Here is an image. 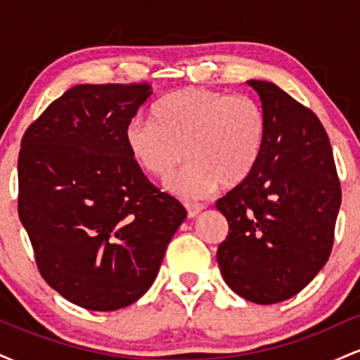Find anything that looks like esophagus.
<instances>
[{
  "mask_svg": "<svg viewBox=\"0 0 360 360\" xmlns=\"http://www.w3.org/2000/svg\"><path fill=\"white\" fill-rule=\"evenodd\" d=\"M186 210H188V217L194 218L203 212L205 205L203 203H186Z\"/></svg>",
  "mask_w": 360,
  "mask_h": 360,
  "instance_id": "esophagus-1",
  "label": "esophagus"
}]
</instances>
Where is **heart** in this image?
<instances>
[{"label": "heart", "mask_w": 360, "mask_h": 360, "mask_svg": "<svg viewBox=\"0 0 360 360\" xmlns=\"http://www.w3.org/2000/svg\"><path fill=\"white\" fill-rule=\"evenodd\" d=\"M152 115L154 122L134 118L127 125L128 152L154 177L169 176L188 157L183 171L167 181V188L181 196H206L218 184L235 188L262 155L266 115L250 96L184 88L164 96Z\"/></svg>", "instance_id": "obj_1"}]
</instances>
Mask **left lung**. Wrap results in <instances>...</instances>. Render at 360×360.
Returning <instances> with one entry per match:
<instances>
[{"label": "left lung", "instance_id": "left-lung-1", "mask_svg": "<svg viewBox=\"0 0 360 360\" xmlns=\"http://www.w3.org/2000/svg\"><path fill=\"white\" fill-rule=\"evenodd\" d=\"M249 86L262 101L266 143L252 174L217 201L229 221L217 259L238 296L274 304L298 295L328 260L342 189L316 115L272 82Z\"/></svg>", "mask_w": 360, "mask_h": 360}]
</instances>
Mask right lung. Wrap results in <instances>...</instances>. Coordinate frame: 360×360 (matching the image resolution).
Segmentation results:
<instances>
[{"label": "right lung", "instance_id": "1", "mask_svg": "<svg viewBox=\"0 0 360 360\" xmlns=\"http://www.w3.org/2000/svg\"><path fill=\"white\" fill-rule=\"evenodd\" d=\"M148 82L79 84L22 139L18 217L45 283L71 303L113 311L152 286L186 208L131 159L127 125Z\"/></svg>", "mask_w": 360, "mask_h": 360}]
</instances>
